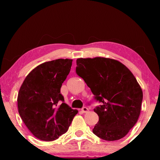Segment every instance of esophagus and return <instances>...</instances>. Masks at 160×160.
I'll return each instance as SVG.
<instances>
[{"mask_svg":"<svg viewBox=\"0 0 160 160\" xmlns=\"http://www.w3.org/2000/svg\"><path fill=\"white\" fill-rule=\"evenodd\" d=\"M82 112H83V113H86V112H88V111H89V109H88V108H87L86 107H82Z\"/></svg>","mask_w":160,"mask_h":160,"instance_id":"1","label":"esophagus"}]
</instances>
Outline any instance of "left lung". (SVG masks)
Listing matches in <instances>:
<instances>
[{"label": "left lung", "instance_id": "1", "mask_svg": "<svg viewBox=\"0 0 160 160\" xmlns=\"http://www.w3.org/2000/svg\"><path fill=\"white\" fill-rule=\"evenodd\" d=\"M76 73L85 80L102 105L94 112L99 121L92 131L100 138L113 141L128 134L139 118L142 91L128 68L114 59L78 58Z\"/></svg>", "mask_w": 160, "mask_h": 160}]
</instances>
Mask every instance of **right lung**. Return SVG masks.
Wrapping results in <instances>:
<instances>
[{"label":"right lung","instance_id":"1","mask_svg":"<svg viewBox=\"0 0 160 160\" xmlns=\"http://www.w3.org/2000/svg\"><path fill=\"white\" fill-rule=\"evenodd\" d=\"M72 59H56L37 66L27 75L18 96L20 116L35 137L53 141L64 134L78 111L64 103L61 88ZM63 102L61 105L58 103Z\"/></svg>","mask_w":160,"mask_h":160}]
</instances>
